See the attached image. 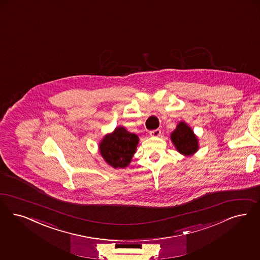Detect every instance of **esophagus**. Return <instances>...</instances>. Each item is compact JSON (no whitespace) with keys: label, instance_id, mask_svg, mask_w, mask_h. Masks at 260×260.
Returning a JSON list of instances; mask_svg holds the SVG:
<instances>
[{"label":"esophagus","instance_id":"obj_1","mask_svg":"<svg viewBox=\"0 0 260 260\" xmlns=\"http://www.w3.org/2000/svg\"><path fill=\"white\" fill-rule=\"evenodd\" d=\"M160 135H161V131L159 128H156V129H153L150 132V135L153 137H158V136H160Z\"/></svg>","mask_w":260,"mask_h":260}]
</instances>
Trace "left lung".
Segmentation results:
<instances>
[{
  "label": "left lung",
  "instance_id": "left-lung-1",
  "mask_svg": "<svg viewBox=\"0 0 260 260\" xmlns=\"http://www.w3.org/2000/svg\"><path fill=\"white\" fill-rule=\"evenodd\" d=\"M171 140L178 152L186 156L192 155L199 149L197 136L184 122H179L176 129L171 134Z\"/></svg>",
  "mask_w": 260,
  "mask_h": 260
}]
</instances>
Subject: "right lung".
<instances>
[{
	"instance_id": "right-lung-1",
	"label": "right lung",
	"mask_w": 260,
	"mask_h": 260,
	"mask_svg": "<svg viewBox=\"0 0 260 260\" xmlns=\"http://www.w3.org/2000/svg\"><path fill=\"white\" fill-rule=\"evenodd\" d=\"M138 142L137 135L128 133L123 126H118L112 134L104 137L99 149L108 165L114 169L125 168L132 161Z\"/></svg>"
}]
</instances>
